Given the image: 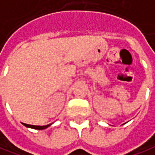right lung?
<instances>
[{
    "label": "right lung",
    "instance_id": "1",
    "mask_svg": "<svg viewBox=\"0 0 155 155\" xmlns=\"http://www.w3.org/2000/svg\"><path fill=\"white\" fill-rule=\"evenodd\" d=\"M52 124H48V125H45V126H38V125H31V124H23V125H25V127H27V128H31V129H34V130H45L46 128H48L49 126H51Z\"/></svg>",
    "mask_w": 155,
    "mask_h": 155
}]
</instances>
